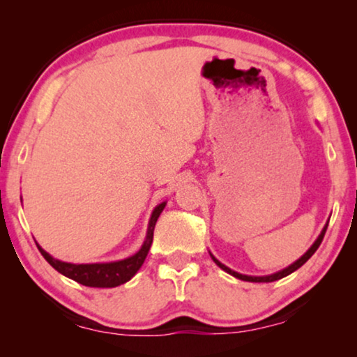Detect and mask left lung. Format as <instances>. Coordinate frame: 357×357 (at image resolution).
<instances>
[{
	"label": "left lung",
	"mask_w": 357,
	"mask_h": 357,
	"mask_svg": "<svg viewBox=\"0 0 357 357\" xmlns=\"http://www.w3.org/2000/svg\"><path fill=\"white\" fill-rule=\"evenodd\" d=\"M326 227H328V224H326V226L324 227V231H321V234L319 236V238H317L315 241V243L314 245H312L309 250H307L304 255H302L299 260L297 261H294L292 263L291 266H287V268H284V270H281V271H278V273H275V275H270V276H247V275H241V273H237V271H232L231 268H227L226 265H222L221 261H218L216 258H214L213 255H211V258L214 260V263H216V265L219 266V268H222L224 271H227L229 275H232V276H236V278H238V280H242V281H250V282H271V281H278V280H281V278H284V276H287V275H291L292 271H296V270H299V268L304 265V263L309 260V258L314 255V253L317 252V248L320 247V243H321V241H324V237H325V232H326Z\"/></svg>",
	"instance_id": "8db88e82"
}]
</instances>
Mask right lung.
<instances>
[{"mask_svg":"<svg viewBox=\"0 0 357 357\" xmlns=\"http://www.w3.org/2000/svg\"><path fill=\"white\" fill-rule=\"evenodd\" d=\"M164 206L165 203L159 204V206L154 209L153 216H151V221H149L146 242L143 243V247H141V250L138 253H135L133 257L126 258V260L114 261V263H92V265H73V263H65V261L56 260V258L48 255L43 248H40L38 245L37 247L43 255V258H45V260L50 263L58 273L71 278V280H75L82 286H89V287L120 286L123 284V282L130 281L131 278L136 275V271L139 270L141 265H143L146 260V257H148L151 243H153L155 221H158L159 214L162 213Z\"/></svg>","mask_w":357,"mask_h":357,"instance_id":"obj_1","label":"right lung"}]
</instances>
